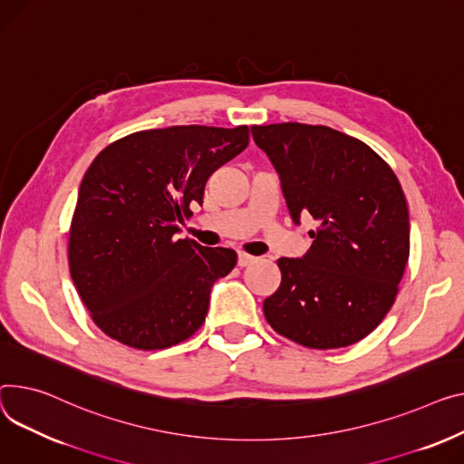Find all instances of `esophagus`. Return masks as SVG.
<instances>
[{
    "label": "esophagus",
    "mask_w": 464,
    "mask_h": 464,
    "mask_svg": "<svg viewBox=\"0 0 464 464\" xmlns=\"http://www.w3.org/2000/svg\"><path fill=\"white\" fill-rule=\"evenodd\" d=\"M254 261H256L254 256L246 254V252H238V257H237V265H238V266H248V265H252Z\"/></svg>",
    "instance_id": "34e87169"
}]
</instances>
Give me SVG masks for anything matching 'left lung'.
Listing matches in <instances>:
<instances>
[{
    "mask_svg": "<svg viewBox=\"0 0 464 464\" xmlns=\"http://www.w3.org/2000/svg\"><path fill=\"white\" fill-rule=\"evenodd\" d=\"M282 180L293 222L312 214V248L282 257V284L263 302L268 324L310 349L349 347L395 302L409 250V207L379 154L330 127H252Z\"/></svg>",
    "mask_w": 464,
    "mask_h": 464,
    "instance_id": "obj_1",
    "label": "left lung"
}]
</instances>
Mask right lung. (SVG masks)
Segmentation results:
<instances>
[{"label":"right lung","mask_w":464,"mask_h":464,"mask_svg":"<svg viewBox=\"0 0 464 464\" xmlns=\"http://www.w3.org/2000/svg\"><path fill=\"white\" fill-rule=\"evenodd\" d=\"M250 130L169 127L110 143L80 184L69 235L72 282L95 324L119 343L157 351L188 339L210 289L237 263L229 248L179 238L208 177L248 147Z\"/></svg>","instance_id":"right-lung-1"}]
</instances>
